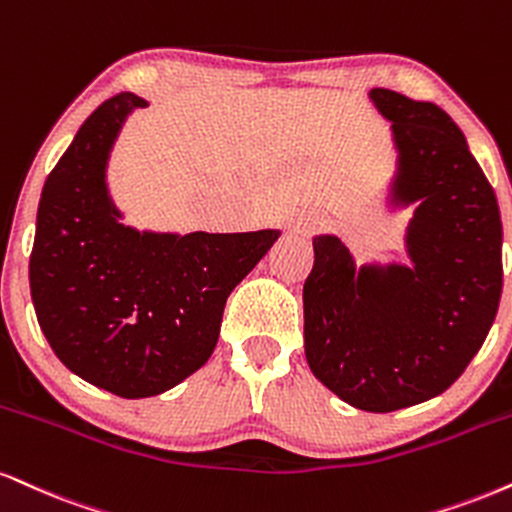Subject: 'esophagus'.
Returning <instances> with one entry per match:
<instances>
[{
    "mask_svg": "<svg viewBox=\"0 0 512 512\" xmlns=\"http://www.w3.org/2000/svg\"><path fill=\"white\" fill-rule=\"evenodd\" d=\"M319 226H322V217L317 212H303L291 221V233L293 236H312Z\"/></svg>",
    "mask_w": 512,
    "mask_h": 512,
    "instance_id": "obj_1",
    "label": "esophagus"
}]
</instances>
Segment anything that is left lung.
Returning <instances> with one entry per match:
<instances>
[{
  "mask_svg": "<svg viewBox=\"0 0 512 512\" xmlns=\"http://www.w3.org/2000/svg\"><path fill=\"white\" fill-rule=\"evenodd\" d=\"M396 152L389 212L415 207L408 262H355L336 233L312 238L303 288L305 357L343 403L393 412L439 396L482 348L503 288L494 188L463 131L434 102L369 90Z\"/></svg>",
  "mask_w": 512,
  "mask_h": 512,
  "instance_id": "1",
  "label": "left lung"
}]
</instances>
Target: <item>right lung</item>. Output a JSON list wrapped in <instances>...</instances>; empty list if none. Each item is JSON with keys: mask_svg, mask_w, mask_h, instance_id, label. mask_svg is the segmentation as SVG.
I'll return each instance as SVG.
<instances>
[{"mask_svg": "<svg viewBox=\"0 0 512 512\" xmlns=\"http://www.w3.org/2000/svg\"><path fill=\"white\" fill-rule=\"evenodd\" d=\"M143 107V97L121 92L85 119L42 188L30 252V295L54 355L121 398L159 396L205 365L226 298L281 236L123 224L109 157Z\"/></svg>", "mask_w": 512, "mask_h": 512, "instance_id": "obj_1", "label": "right lung"}]
</instances>
